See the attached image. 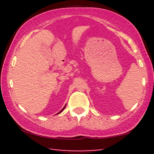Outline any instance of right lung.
<instances>
[{"mask_svg": "<svg viewBox=\"0 0 154 154\" xmlns=\"http://www.w3.org/2000/svg\"><path fill=\"white\" fill-rule=\"evenodd\" d=\"M65 106H66V105H65V106H64V108H63V109H62V110H61L60 111V112H58V113H57V114H59V113H61V112H62V111H63V110H64V109H65Z\"/></svg>", "mask_w": 154, "mask_h": 154, "instance_id": "obj_1", "label": "right lung"}]
</instances>
